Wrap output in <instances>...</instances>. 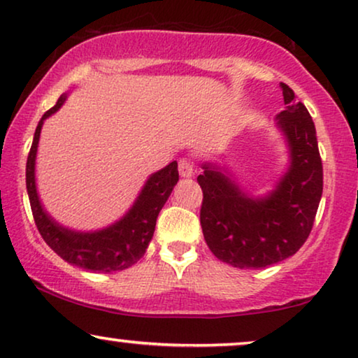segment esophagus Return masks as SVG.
Wrapping results in <instances>:
<instances>
[{
	"label": "esophagus",
	"mask_w": 358,
	"mask_h": 358,
	"mask_svg": "<svg viewBox=\"0 0 358 358\" xmlns=\"http://www.w3.org/2000/svg\"><path fill=\"white\" fill-rule=\"evenodd\" d=\"M178 170H180V175H181V177H185V178L193 177V173H194V164H193V160H191V159H186V157L180 159V162H178Z\"/></svg>",
	"instance_id": "1"
}]
</instances>
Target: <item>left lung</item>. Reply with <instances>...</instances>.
<instances>
[{
    "label": "left lung",
    "instance_id": "obj_1",
    "mask_svg": "<svg viewBox=\"0 0 358 358\" xmlns=\"http://www.w3.org/2000/svg\"><path fill=\"white\" fill-rule=\"evenodd\" d=\"M285 110L278 124L290 148V169L264 199L238 189L224 167L204 164L201 227L214 256L240 269H259L295 255L308 238L323 194L315 123L289 85L280 83Z\"/></svg>",
    "mask_w": 358,
    "mask_h": 358
}]
</instances>
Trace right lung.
Returning a JSON list of instances; mask_svg holds the SVG:
<instances>
[{"mask_svg":"<svg viewBox=\"0 0 358 358\" xmlns=\"http://www.w3.org/2000/svg\"><path fill=\"white\" fill-rule=\"evenodd\" d=\"M66 95H62L55 107L43 113L34 134L26 165V183L30 201V209L35 225L50 248L69 264L78 266L92 273H115L133 266L143 258L150 238H152L155 222L160 209L169 199L173 186L178 181L177 162L169 164L148 180L141 191L133 208L124 217L112 227L94 231V234H79L63 229L53 222L40 206L37 189H35V155L42 129L43 120L57 112Z\"/></svg>","mask_w":358,"mask_h":358,"instance_id":"1","label":"right lung"}]
</instances>
